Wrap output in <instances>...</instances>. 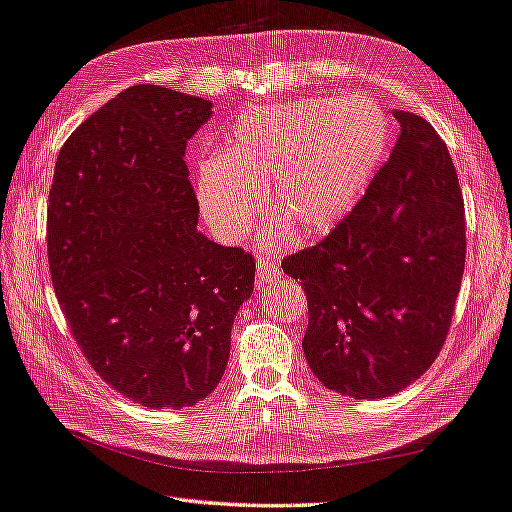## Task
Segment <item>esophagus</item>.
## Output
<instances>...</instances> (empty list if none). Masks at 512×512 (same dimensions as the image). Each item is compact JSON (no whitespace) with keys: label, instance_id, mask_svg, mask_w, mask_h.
Masks as SVG:
<instances>
[{"label":"esophagus","instance_id":"esophagus-1","mask_svg":"<svg viewBox=\"0 0 512 512\" xmlns=\"http://www.w3.org/2000/svg\"><path fill=\"white\" fill-rule=\"evenodd\" d=\"M282 278V269L275 265L273 260H269L267 256L258 258V267H256V286L258 288H267L269 284L278 282Z\"/></svg>","mask_w":512,"mask_h":512}]
</instances>
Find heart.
I'll list each match as a JSON object with an SVG mask.
<instances>
[{
    "label": "heart",
    "instance_id": "b5f03b06",
    "mask_svg": "<svg viewBox=\"0 0 512 512\" xmlns=\"http://www.w3.org/2000/svg\"><path fill=\"white\" fill-rule=\"evenodd\" d=\"M390 120L364 96L299 99L254 109L228 133L222 157L202 161L198 204L219 239L252 230L262 189L269 187L278 224L306 241L334 230L364 196L390 148Z\"/></svg>",
    "mask_w": 512,
    "mask_h": 512
}]
</instances>
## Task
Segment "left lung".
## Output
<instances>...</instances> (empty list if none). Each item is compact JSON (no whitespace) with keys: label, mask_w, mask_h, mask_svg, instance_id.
Here are the masks:
<instances>
[{"label":"left lung","mask_w":512,"mask_h":512,"mask_svg":"<svg viewBox=\"0 0 512 512\" xmlns=\"http://www.w3.org/2000/svg\"><path fill=\"white\" fill-rule=\"evenodd\" d=\"M400 135L366 196L282 269L308 297L301 347L327 390L385 398L435 362L465 269V209L448 146L394 109Z\"/></svg>","instance_id":"left-lung-1"}]
</instances>
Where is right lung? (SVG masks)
Wrapping results in <instances>:
<instances>
[{
  "label": "right lung",
  "instance_id": "add662e5",
  "mask_svg": "<svg viewBox=\"0 0 512 512\" xmlns=\"http://www.w3.org/2000/svg\"><path fill=\"white\" fill-rule=\"evenodd\" d=\"M213 103L131 86L55 161L47 252L55 295L99 377L148 409H183L222 381L254 258L198 230L185 148Z\"/></svg>",
  "mask_w": 512,
  "mask_h": 512
}]
</instances>
